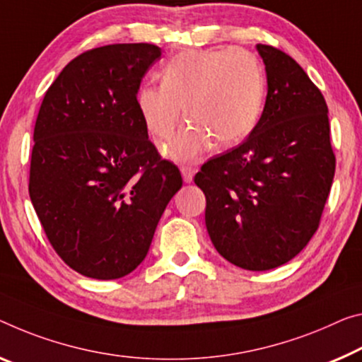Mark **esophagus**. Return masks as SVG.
Wrapping results in <instances>:
<instances>
[{
    "instance_id": "obj_1",
    "label": "esophagus",
    "mask_w": 362,
    "mask_h": 362,
    "mask_svg": "<svg viewBox=\"0 0 362 362\" xmlns=\"http://www.w3.org/2000/svg\"><path fill=\"white\" fill-rule=\"evenodd\" d=\"M181 175H182V181L192 182L194 175H196V168H194V166H189V165L181 166Z\"/></svg>"
}]
</instances>
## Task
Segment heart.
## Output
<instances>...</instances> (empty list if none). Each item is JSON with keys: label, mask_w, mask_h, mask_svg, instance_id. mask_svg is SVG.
Wrapping results in <instances>:
<instances>
[{"label": "heart", "mask_w": 362, "mask_h": 362, "mask_svg": "<svg viewBox=\"0 0 362 362\" xmlns=\"http://www.w3.org/2000/svg\"><path fill=\"white\" fill-rule=\"evenodd\" d=\"M265 103V74L259 58L243 48L196 49L175 57L162 71V84H144L137 110L150 136L166 141L175 162H196L212 147L235 146L251 136Z\"/></svg>", "instance_id": "b5f03b06"}]
</instances>
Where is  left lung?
Returning <instances> with one entry per match:
<instances>
[{
    "instance_id": "obj_1",
    "label": "left lung",
    "mask_w": 362,
    "mask_h": 362,
    "mask_svg": "<svg viewBox=\"0 0 362 362\" xmlns=\"http://www.w3.org/2000/svg\"><path fill=\"white\" fill-rule=\"evenodd\" d=\"M267 98L241 146L202 165L205 226L220 255L262 272L290 262L319 228L335 175L325 98L291 57L255 47Z\"/></svg>"
}]
</instances>
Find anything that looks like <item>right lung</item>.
<instances>
[{
	"mask_svg": "<svg viewBox=\"0 0 362 362\" xmlns=\"http://www.w3.org/2000/svg\"><path fill=\"white\" fill-rule=\"evenodd\" d=\"M160 57L150 43L88 49L59 72L38 111L30 200L54 251L84 276L131 274L182 186L137 110L142 77Z\"/></svg>",
	"mask_w": 362,
	"mask_h": 362,
	"instance_id": "1",
	"label": "right lung"
}]
</instances>
